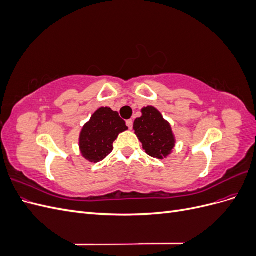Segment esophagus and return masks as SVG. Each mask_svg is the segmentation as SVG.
Wrapping results in <instances>:
<instances>
[{"label":"esophagus","instance_id":"obj_1","mask_svg":"<svg viewBox=\"0 0 256 256\" xmlns=\"http://www.w3.org/2000/svg\"><path fill=\"white\" fill-rule=\"evenodd\" d=\"M126 124H127V126H128V128H129V129L132 128V126H134V122H132V120H128L126 122Z\"/></svg>","mask_w":256,"mask_h":256}]
</instances>
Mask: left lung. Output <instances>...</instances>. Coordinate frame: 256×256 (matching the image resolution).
<instances>
[{
	"label": "left lung",
	"instance_id": "left-lung-1",
	"mask_svg": "<svg viewBox=\"0 0 256 256\" xmlns=\"http://www.w3.org/2000/svg\"><path fill=\"white\" fill-rule=\"evenodd\" d=\"M141 112V118L134 122V129L142 143L143 150L150 157L166 158L175 146V136L171 125L156 108L152 106L143 108Z\"/></svg>",
	"mask_w": 256,
	"mask_h": 256
}]
</instances>
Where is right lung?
I'll list each match as a JSON object with an SVG mask.
<instances>
[{"instance_id":"add662e5","label":"right lung","mask_w":256,"mask_h":256,"mask_svg":"<svg viewBox=\"0 0 256 256\" xmlns=\"http://www.w3.org/2000/svg\"><path fill=\"white\" fill-rule=\"evenodd\" d=\"M128 129L118 113L111 108H99L83 126L79 136L82 156L90 162L104 160L113 150V142Z\"/></svg>"}]
</instances>
